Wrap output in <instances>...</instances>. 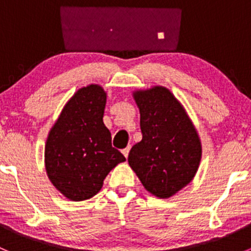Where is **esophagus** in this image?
<instances>
[{"instance_id": "obj_1", "label": "esophagus", "mask_w": 251, "mask_h": 251, "mask_svg": "<svg viewBox=\"0 0 251 251\" xmlns=\"http://www.w3.org/2000/svg\"><path fill=\"white\" fill-rule=\"evenodd\" d=\"M128 153H130V146L126 147L125 149H123V154H124V155H125V158H127Z\"/></svg>"}]
</instances>
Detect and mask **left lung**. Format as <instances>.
I'll list each match as a JSON object with an SVG mask.
<instances>
[{"label":"left lung","instance_id":"8db88e82","mask_svg":"<svg viewBox=\"0 0 251 251\" xmlns=\"http://www.w3.org/2000/svg\"><path fill=\"white\" fill-rule=\"evenodd\" d=\"M140 108L142 141L131 148L128 164L144 188L170 198L193 179L201 158L196 127L168 88L133 93Z\"/></svg>","mask_w":251,"mask_h":251}]
</instances>
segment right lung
<instances>
[{
	"label": "right lung",
	"mask_w": 251,
	"mask_h": 251,
	"mask_svg": "<svg viewBox=\"0 0 251 251\" xmlns=\"http://www.w3.org/2000/svg\"><path fill=\"white\" fill-rule=\"evenodd\" d=\"M105 100L100 86L80 88L48 135L45 147L48 178L70 201L96 196L111 169L126 160L111 146V135L103 124Z\"/></svg>",
	"instance_id": "1"
}]
</instances>
